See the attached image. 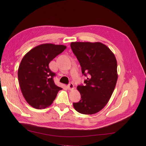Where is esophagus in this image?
Wrapping results in <instances>:
<instances>
[{"label": "esophagus", "instance_id": "34e87169", "mask_svg": "<svg viewBox=\"0 0 146 146\" xmlns=\"http://www.w3.org/2000/svg\"><path fill=\"white\" fill-rule=\"evenodd\" d=\"M68 89L69 90H72L74 89V85L72 83H70L68 85Z\"/></svg>", "mask_w": 146, "mask_h": 146}]
</instances>
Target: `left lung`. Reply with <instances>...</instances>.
I'll use <instances>...</instances> for the list:
<instances>
[{
	"mask_svg": "<svg viewBox=\"0 0 146 146\" xmlns=\"http://www.w3.org/2000/svg\"><path fill=\"white\" fill-rule=\"evenodd\" d=\"M72 50L87 77L85 86L78 85L81 100L74 103L75 110L84 114L99 112L107 105L117 80V61L113 53L104 44L72 42Z\"/></svg>",
	"mask_w": 146,
	"mask_h": 146,
	"instance_id": "left-lung-1",
	"label": "left lung"
}]
</instances>
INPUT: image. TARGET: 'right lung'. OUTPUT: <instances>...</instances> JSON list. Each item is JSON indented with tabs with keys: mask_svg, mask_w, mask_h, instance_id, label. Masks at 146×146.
Here are the masks:
<instances>
[{
	"mask_svg": "<svg viewBox=\"0 0 146 146\" xmlns=\"http://www.w3.org/2000/svg\"><path fill=\"white\" fill-rule=\"evenodd\" d=\"M66 48L64 45L42 44L33 48L22 59L17 72L23 96L36 109L50 106L62 88L54 81L55 74L49 68L50 61Z\"/></svg>",
	"mask_w": 146,
	"mask_h": 146,
	"instance_id": "obj_1",
	"label": "right lung"
}]
</instances>
